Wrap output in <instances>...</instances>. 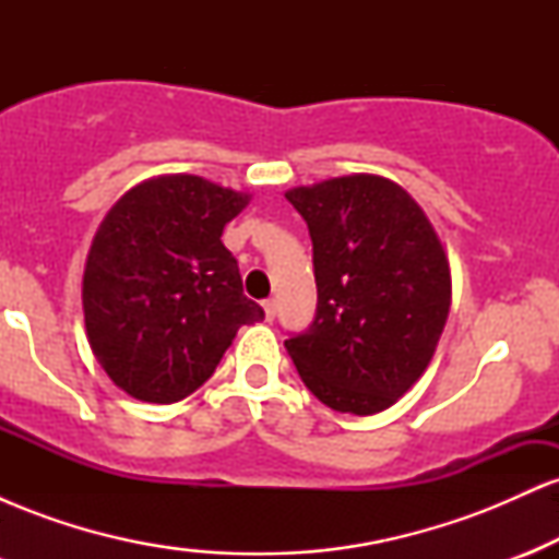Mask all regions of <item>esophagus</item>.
Returning <instances> with one entry per match:
<instances>
[{"label": "esophagus", "mask_w": 559, "mask_h": 559, "mask_svg": "<svg viewBox=\"0 0 559 559\" xmlns=\"http://www.w3.org/2000/svg\"><path fill=\"white\" fill-rule=\"evenodd\" d=\"M262 307H265V320H267V323H273L275 312H278V305H275V299H267Z\"/></svg>", "instance_id": "1"}]
</instances>
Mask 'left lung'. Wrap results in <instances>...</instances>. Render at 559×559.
<instances>
[{"label": "left lung", "mask_w": 559, "mask_h": 559, "mask_svg": "<svg viewBox=\"0 0 559 559\" xmlns=\"http://www.w3.org/2000/svg\"><path fill=\"white\" fill-rule=\"evenodd\" d=\"M312 239L318 310L286 338L305 386L331 409L376 415L431 362L452 305L439 236L420 204L381 176L286 191Z\"/></svg>", "instance_id": "8db88e82"}]
</instances>
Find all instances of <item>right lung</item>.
I'll return each instance as SVG.
<instances>
[{
    "label": "right lung",
    "mask_w": 559,
    "mask_h": 559,
    "mask_svg": "<svg viewBox=\"0 0 559 559\" xmlns=\"http://www.w3.org/2000/svg\"><path fill=\"white\" fill-rule=\"evenodd\" d=\"M247 202L199 176H159L102 221L83 271V318L96 360L133 400L189 396L236 331L265 318L221 241Z\"/></svg>",
    "instance_id": "right-lung-1"
}]
</instances>
